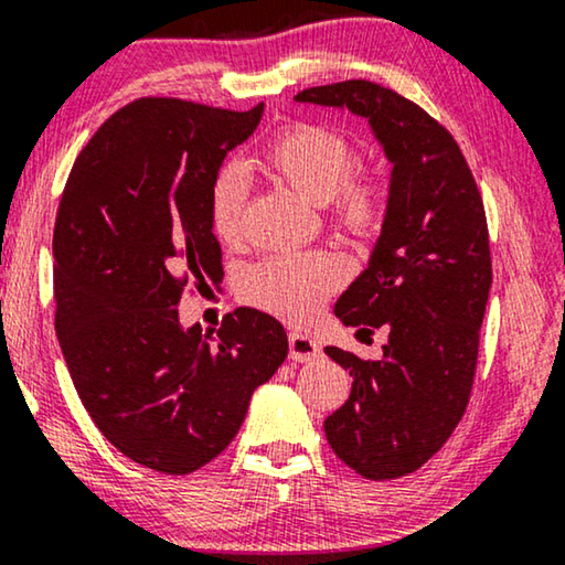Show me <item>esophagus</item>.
I'll list each match as a JSON object with an SVG mask.
<instances>
[{
	"label": "esophagus",
	"mask_w": 565,
	"mask_h": 565,
	"mask_svg": "<svg viewBox=\"0 0 565 565\" xmlns=\"http://www.w3.org/2000/svg\"><path fill=\"white\" fill-rule=\"evenodd\" d=\"M289 355L297 363H311L319 358V342L309 332L291 330L289 332Z\"/></svg>",
	"instance_id": "obj_1"
}]
</instances>
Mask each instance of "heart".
I'll return each instance as SVG.
<instances>
[{
    "mask_svg": "<svg viewBox=\"0 0 565 565\" xmlns=\"http://www.w3.org/2000/svg\"><path fill=\"white\" fill-rule=\"evenodd\" d=\"M274 177L315 205H324L337 228L373 235L388 210L383 172L358 167V151L342 134L317 124L284 129L264 151ZM248 172L238 162L223 164L210 184V228L223 243L243 238L248 205ZM344 279V260L332 250H294L266 256L243 268L241 299L286 319L315 311Z\"/></svg>",
    "mask_w": 565,
    "mask_h": 565,
    "instance_id": "b5f03b06",
    "label": "heart"
}]
</instances>
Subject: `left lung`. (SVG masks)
Wrapping results in <instances>:
<instances>
[{
  "label": "left lung",
  "mask_w": 565,
  "mask_h": 565,
  "mask_svg": "<svg viewBox=\"0 0 565 565\" xmlns=\"http://www.w3.org/2000/svg\"><path fill=\"white\" fill-rule=\"evenodd\" d=\"M294 100L363 116L393 164L381 238L334 305L342 324L385 327L388 342L381 360L324 350L352 375L324 434L365 479L406 477L449 439L475 383L492 286L482 195L451 134L395 90L342 81Z\"/></svg>",
  "instance_id": "8db88e82"
}]
</instances>
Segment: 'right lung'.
Wrapping results in <instances>:
<instances>
[{
	"label": "right lung",
	"mask_w": 565,
	"mask_h": 565,
	"mask_svg": "<svg viewBox=\"0 0 565 565\" xmlns=\"http://www.w3.org/2000/svg\"><path fill=\"white\" fill-rule=\"evenodd\" d=\"M260 116L134 100L75 157L57 207L55 332L73 385L98 431L162 475L215 459L289 352L266 311L238 307L210 332L182 330L177 311L188 286L223 279L210 184Z\"/></svg>",
	"instance_id": "add662e5"
}]
</instances>
